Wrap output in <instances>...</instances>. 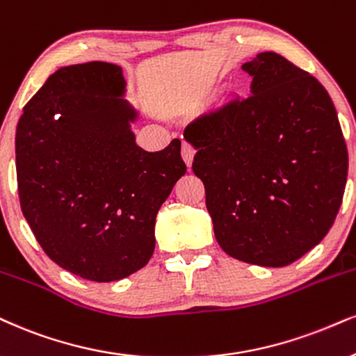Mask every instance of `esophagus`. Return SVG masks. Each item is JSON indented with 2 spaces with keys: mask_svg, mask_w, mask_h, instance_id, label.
<instances>
[{
  "mask_svg": "<svg viewBox=\"0 0 356 356\" xmlns=\"http://www.w3.org/2000/svg\"><path fill=\"white\" fill-rule=\"evenodd\" d=\"M181 156H183V160H185L188 168H190L193 163V158H195V148H193L190 143L185 142L181 147Z\"/></svg>",
  "mask_w": 356,
  "mask_h": 356,
  "instance_id": "34e87169",
  "label": "esophagus"
}]
</instances>
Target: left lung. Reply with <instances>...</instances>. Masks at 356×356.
Returning a JSON list of instances; mask_svg holds the SVG:
<instances>
[{
  "instance_id": "left-lung-1",
  "label": "left lung",
  "mask_w": 356,
  "mask_h": 356,
  "mask_svg": "<svg viewBox=\"0 0 356 356\" xmlns=\"http://www.w3.org/2000/svg\"><path fill=\"white\" fill-rule=\"evenodd\" d=\"M248 99H225L191 120L193 171L203 179L218 244L248 264L284 267L327 236L348 153L330 95L275 52L243 64Z\"/></svg>"
}]
</instances>
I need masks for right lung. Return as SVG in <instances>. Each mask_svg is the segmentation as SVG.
<instances>
[{"mask_svg": "<svg viewBox=\"0 0 356 356\" xmlns=\"http://www.w3.org/2000/svg\"><path fill=\"white\" fill-rule=\"evenodd\" d=\"M120 65H65L16 127L17 193L44 252L94 282L129 277L155 251L158 209L186 173L181 142L145 152Z\"/></svg>", "mask_w": 356, "mask_h": 356, "instance_id": "obj_1", "label": "right lung"}]
</instances>
